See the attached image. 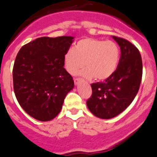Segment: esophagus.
Masks as SVG:
<instances>
[{"mask_svg": "<svg viewBox=\"0 0 157 157\" xmlns=\"http://www.w3.org/2000/svg\"><path fill=\"white\" fill-rule=\"evenodd\" d=\"M79 82H80V79H79V78H75V79L74 80L75 85V86H77L78 84V83H79Z\"/></svg>", "mask_w": 157, "mask_h": 157, "instance_id": "34e87169", "label": "esophagus"}]
</instances>
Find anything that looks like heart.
Segmentation results:
<instances>
[{"label": "heart", "mask_w": 157, "mask_h": 157, "mask_svg": "<svg viewBox=\"0 0 157 157\" xmlns=\"http://www.w3.org/2000/svg\"><path fill=\"white\" fill-rule=\"evenodd\" d=\"M120 57V48L114 41L86 37L76 43L75 49L65 52L63 63L69 74L75 75L86 65V68L79 73L82 77L105 80L116 71Z\"/></svg>", "instance_id": "1"}]
</instances>
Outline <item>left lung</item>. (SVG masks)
<instances>
[{"instance_id":"8db88e82","label":"left lung","mask_w":157,"mask_h":157,"mask_svg":"<svg viewBox=\"0 0 157 157\" xmlns=\"http://www.w3.org/2000/svg\"><path fill=\"white\" fill-rule=\"evenodd\" d=\"M120 47L121 56L116 71L105 82L91 84L93 94L87 100L89 110L100 119H112L132 103L142 77V60L133 44L112 36Z\"/></svg>"}]
</instances>
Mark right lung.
<instances>
[{"mask_svg": "<svg viewBox=\"0 0 157 157\" xmlns=\"http://www.w3.org/2000/svg\"><path fill=\"white\" fill-rule=\"evenodd\" d=\"M71 36L42 37L23 45L13 67L16 99L29 116L46 122L58 116L74 81L63 67Z\"/></svg>", "mask_w": 157, "mask_h": 157, "instance_id": "right-lung-1", "label": "right lung"}]
</instances>
